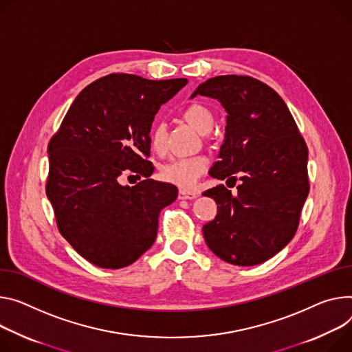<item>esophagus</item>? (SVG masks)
Instances as JSON below:
<instances>
[{"instance_id": "34e87169", "label": "esophagus", "mask_w": 352, "mask_h": 352, "mask_svg": "<svg viewBox=\"0 0 352 352\" xmlns=\"http://www.w3.org/2000/svg\"><path fill=\"white\" fill-rule=\"evenodd\" d=\"M198 198V194L197 192H189V190H184V189H179L178 192V199H195Z\"/></svg>"}]
</instances>
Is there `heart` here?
<instances>
[{"instance_id": "heart-1", "label": "heart", "mask_w": 352, "mask_h": 352, "mask_svg": "<svg viewBox=\"0 0 352 352\" xmlns=\"http://www.w3.org/2000/svg\"><path fill=\"white\" fill-rule=\"evenodd\" d=\"M184 119L201 133L210 132L213 126L212 112L201 105L192 104L185 108L182 112ZM150 146L155 153H163L166 148V127L162 123H157L150 131ZM209 167V160L205 155H190V157H178L160 168V175L167 182H171L177 186L189 189L194 188L199 178L206 173Z\"/></svg>"}]
</instances>
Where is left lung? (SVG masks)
I'll return each mask as SVG.
<instances>
[{
    "instance_id": "left-lung-1",
    "label": "left lung",
    "mask_w": 352,
    "mask_h": 352,
    "mask_svg": "<svg viewBox=\"0 0 352 352\" xmlns=\"http://www.w3.org/2000/svg\"><path fill=\"white\" fill-rule=\"evenodd\" d=\"M217 100L228 112L217 179L241 184L237 195L225 185L204 192L217 204L216 217L204 226L213 254L233 265L261 264L279 252L296 233L309 195L307 146L279 95L248 76H217L190 95Z\"/></svg>"
}]
</instances>
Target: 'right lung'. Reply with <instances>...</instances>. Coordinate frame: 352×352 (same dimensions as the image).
Instances as JSON below:
<instances>
[{"mask_svg": "<svg viewBox=\"0 0 352 352\" xmlns=\"http://www.w3.org/2000/svg\"><path fill=\"white\" fill-rule=\"evenodd\" d=\"M186 82L102 77L77 95L52 138L46 195L61 236L91 264L123 268L153 245L160 210L177 195L174 185L148 178L150 129L160 107ZM124 170L148 179L120 186Z\"/></svg>", "mask_w": 352, "mask_h": 352, "instance_id": "right-lung-1", "label": "right lung"}]
</instances>
